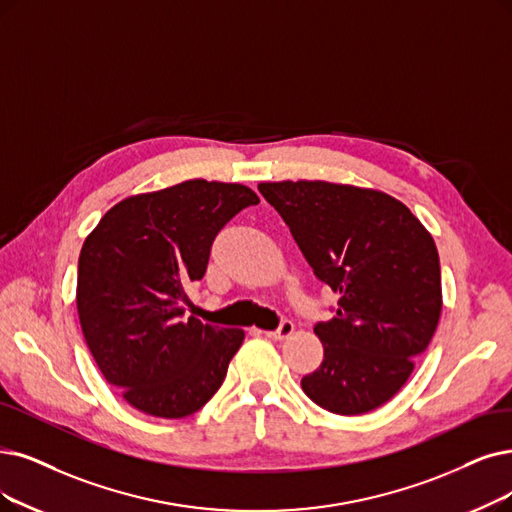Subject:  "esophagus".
Listing matches in <instances>:
<instances>
[{
	"label": "esophagus",
	"mask_w": 512,
	"mask_h": 512,
	"mask_svg": "<svg viewBox=\"0 0 512 512\" xmlns=\"http://www.w3.org/2000/svg\"><path fill=\"white\" fill-rule=\"evenodd\" d=\"M264 334H267L273 340H285V338H290L294 334V323L292 321H281V325L277 327L275 332H264Z\"/></svg>",
	"instance_id": "1"
}]
</instances>
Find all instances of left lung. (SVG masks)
Returning <instances> with one entry per match:
<instances>
[{"instance_id":"left-lung-1","label":"left lung","mask_w":512,"mask_h":512,"mask_svg":"<svg viewBox=\"0 0 512 512\" xmlns=\"http://www.w3.org/2000/svg\"><path fill=\"white\" fill-rule=\"evenodd\" d=\"M315 275L340 294L315 325L323 361L302 391L323 410L359 416L393 399L441 317L433 235L399 199L325 180L260 182Z\"/></svg>"}]
</instances>
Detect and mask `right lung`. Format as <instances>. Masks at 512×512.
I'll use <instances>...</instances> for the list:
<instances>
[{
  "label": "right lung",
  "mask_w": 512,
  "mask_h": 512,
  "mask_svg": "<svg viewBox=\"0 0 512 512\" xmlns=\"http://www.w3.org/2000/svg\"><path fill=\"white\" fill-rule=\"evenodd\" d=\"M260 199L203 178L121 199L81 245L77 313L102 376L136 410L185 418L206 405L245 338L185 319L187 285L208 269L218 231Z\"/></svg>",
  "instance_id": "1"
}]
</instances>
